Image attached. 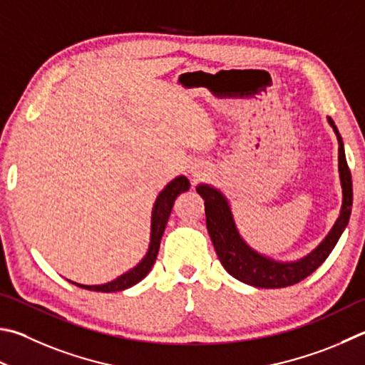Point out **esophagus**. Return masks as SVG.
I'll return each mask as SVG.
<instances>
[{"mask_svg":"<svg viewBox=\"0 0 365 365\" xmlns=\"http://www.w3.org/2000/svg\"><path fill=\"white\" fill-rule=\"evenodd\" d=\"M193 174H195V177H197V172H193Z\"/></svg>","mask_w":365,"mask_h":365,"instance_id":"obj_1","label":"esophagus"}]
</instances>
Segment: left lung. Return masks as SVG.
Listing matches in <instances>:
<instances>
[{
	"label": "left lung",
	"instance_id": "1",
	"mask_svg": "<svg viewBox=\"0 0 365 365\" xmlns=\"http://www.w3.org/2000/svg\"><path fill=\"white\" fill-rule=\"evenodd\" d=\"M329 124L332 125L336 138H339V170L343 188V204L340 217L336 218L334 228L330 230L326 240L300 260L276 262L249 247L236 228L227 197L209 185H197L196 187V191L204 200L205 223H207V231L217 255L220 258L223 268L237 281L260 289L294 286L319 268L335 247V244L339 242L349 222L351 205H353V182H351V170L348 168L346 156H344L339 129L330 118Z\"/></svg>",
	"mask_w": 365,
	"mask_h": 365
}]
</instances>
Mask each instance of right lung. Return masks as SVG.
<instances>
[{"mask_svg": "<svg viewBox=\"0 0 365 365\" xmlns=\"http://www.w3.org/2000/svg\"><path fill=\"white\" fill-rule=\"evenodd\" d=\"M190 190V182L187 177H177L172 180L168 187H165L160 196L156 197V202L153 205V212H151V236H150V247L147 255L143 257V260L137 264L135 268H132L128 273L119 276L118 279L107 282V284H101V286H83V284H75L78 287L88 289V290H96V292H119V290L129 289L132 286H135L137 282H140L145 276L150 273L151 267L158 257V250H160V244H161V237L164 233L165 223L169 220L172 205H174L175 197L183 193V191Z\"/></svg>", "mask_w": 365, "mask_h": 365, "instance_id": "1", "label": "right lung"}]
</instances>
